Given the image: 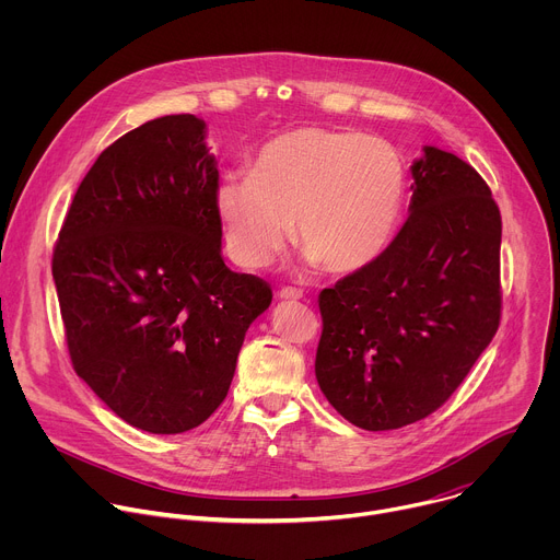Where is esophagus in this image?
I'll use <instances>...</instances> for the list:
<instances>
[{
	"instance_id": "1",
	"label": "esophagus",
	"mask_w": 560,
	"mask_h": 560,
	"mask_svg": "<svg viewBox=\"0 0 560 560\" xmlns=\"http://www.w3.org/2000/svg\"><path fill=\"white\" fill-rule=\"evenodd\" d=\"M279 299H283V301H301L303 292L296 290V288H281L279 290Z\"/></svg>"
}]
</instances>
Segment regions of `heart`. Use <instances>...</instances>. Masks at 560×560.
Here are the masks:
<instances>
[{"label": "heart", "mask_w": 560, "mask_h": 560, "mask_svg": "<svg viewBox=\"0 0 560 560\" xmlns=\"http://www.w3.org/2000/svg\"><path fill=\"white\" fill-rule=\"evenodd\" d=\"M406 197V159L389 141L307 126L268 141L253 175L223 177L217 212L236 266L268 268L294 225L310 266L354 275L392 244Z\"/></svg>", "instance_id": "1"}]
</instances>
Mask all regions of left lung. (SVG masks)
Returning <instances> with one entry per match:
<instances>
[{
    "label": "left lung",
    "mask_w": 560,
    "mask_h": 560,
    "mask_svg": "<svg viewBox=\"0 0 560 560\" xmlns=\"http://www.w3.org/2000/svg\"><path fill=\"white\" fill-rule=\"evenodd\" d=\"M410 217L365 270L318 294L314 372L370 432L439 410L501 322V212L469 164L434 145L412 164Z\"/></svg>",
    "instance_id": "left-lung-1"
}]
</instances>
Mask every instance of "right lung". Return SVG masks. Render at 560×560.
Masks as SVG:
<instances>
[{
    "instance_id": "1",
    "label": "right lung",
    "mask_w": 560,
    "mask_h": 560,
    "mask_svg": "<svg viewBox=\"0 0 560 560\" xmlns=\"http://www.w3.org/2000/svg\"><path fill=\"white\" fill-rule=\"evenodd\" d=\"M206 121L166 115L108 145L52 253L74 372L128 425L182 434L225 398L270 285L221 257Z\"/></svg>"
}]
</instances>
